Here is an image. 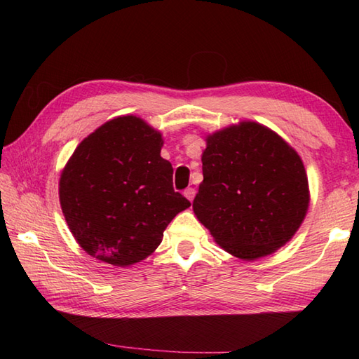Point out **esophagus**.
<instances>
[{"instance_id": "1", "label": "esophagus", "mask_w": 359, "mask_h": 359, "mask_svg": "<svg viewBox=\"0 0 359 359\" xmlns=\"http://www.w3.org/2000/svg\"><path fill=\"white\" fill-rule=\"evenodd\" d=\"M184 196L187 197V199H188L189 202H193L194 196H196V189H194V188H187L185 191H184Z\"/></svg>"}]
</instances>
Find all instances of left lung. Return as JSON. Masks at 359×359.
<instances>
[{
  "instance_id": "left-lung-1",
  "label": "left lung",
  "mask_w": 359,
  "mask_h": 359,
  "mask_svg": "<svg viewBox=\"0 0 359 359\" xmlns=\"http://www.w3.org/2000/svg\"><path fill=\"white\" fill-rule=\"evenodd\" d=\"M202 171L194 215L236 257L255 261L274 253L307 215L310 193L301 157L256 121L210 134Z\"/></svg>"
}]
</instances>
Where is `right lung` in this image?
Segmentation results:
<instances>
[{
	"mask_svg": "<svg viewBox=\"0 0 359 359\" xmlns=\"http://www.w3.org/2000/svg\"><path fill=\"white\" fill-rule=\"evenodd\" d=\"M162 134L135 116L116 117L89 134L60 177V205L88 255L116 266L147 259L189 201L172 188L160 157Z\"/></svg>",
	"mask_w": 359,
	"mask_h": 359,
	"instance_id": "add662e5",
	"label": "right lung"
}]
</instances>
